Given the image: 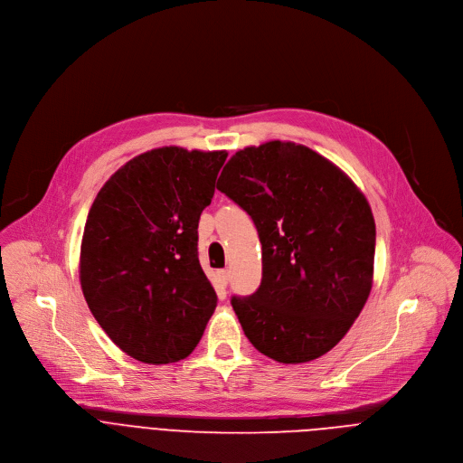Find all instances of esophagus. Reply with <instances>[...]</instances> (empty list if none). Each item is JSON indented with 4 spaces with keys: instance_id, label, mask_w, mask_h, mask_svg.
<instances>
[{
    "instance_id": "34e87169",
    "label": "esophagus",
    "mask_w": 463,
    "mask_h": 463,
    "mask_svg": "<svg viewBox=\"0 0 463 463\" xmlns=\"http://www.w3.org/2000/svg\"><path fill=\"white\" fill-rule=\"evenodd\" d=\"M216 282H218L220 288H227V284H229V271L227 269L216 271Z\"/></svg>"
}]
</instances>
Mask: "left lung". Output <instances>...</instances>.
I'll return each instance as SVG.
<instances>
[{"label": "left lung", "mask_w": 463, "mask_h": 463, "mask_svg": "<svg viewBox=\"0 0 463 463\" xmlns=\"http://www.w3.org/2000/svg\"><path fill=\"white\" fill-rule=\"evenodd\" d=\"M218 190L254 222L261 284L231 304L250 345L284 364L332 350L364 307L375 222L364 194L307 146L269 141L236 152Z\"/></svg>", "instance_id": "1"}]
</instances>
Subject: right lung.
<instances>
[{
    "mask_svg": "<svg viewBox=\"0 0 463 463\" xmlns=\"http://www.w3.org/2000/svg\"><path fill=\"white\" fill-rule=\"evenodd\" d=\"M227 152L163 146L120 166L90 209L80 245L84 298L129 357L184 359L216 309L197 258V223Z\"/></svg>",
    "mask_w": 463,
    "mask_h": 463,
    "instance_id": "obj_1",
    "label": "right lung"
}]
</instances>
